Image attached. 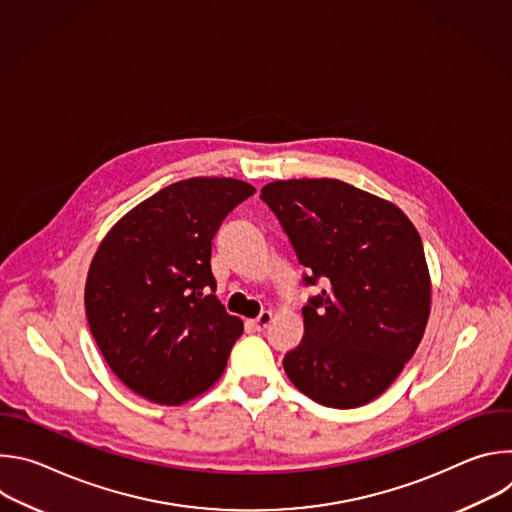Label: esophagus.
Here are the masks:
<instances>
[{
	"label": "esophagus",
	"mask_w": 512,
	"mask_h": 512,
	"mask_svg": "<svg viewBox=\"0 0 512 512\" xmlns=\"http://www.w3.org/2000/svg\"><path fill=\"white\" fill-rule=\"evenodd\" d=\"M271 320H273V312L271 310H263L251 324L255 326V330H265L271 324Z\"/></svg>",
	"instance_id": "34e87169"
}]
</instances>
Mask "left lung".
Masks as SVG:
<instances>
[{
	"mask_svg": "<svg viewBox=\"0 0 512 512\" xmlns=\"http://www.w3.org/2000/svg\"><path fill=\"white\" fill-rule=\"evenodd\" d=\"M296 255L324 281L302 310L304 338L283 369L312 401L352 409L385 393L417 350L431 304L421 237L393 202L342 180H277L261 190Z\"/></svg>",
	"mask_w": 512,
	"mask_h": 512,
	"instance_id": "1",
	"label": "left lung"
}]
</instances>
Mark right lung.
<instances>
[{
  "label": "right lung",
  "instance_id": "obj_1",
  "mask_svg": "<svg viewBox=\"0 0 512 512\" xmlns=\"http://www.w3.org/2000/svg\"><path fill=\"white\" fill-rule=\"evenodd\" d=\"M255 188L188 178L139 202L101 241L87 275L93 338L117 379L160 405H182L221 379L243 320L216 300L212 237Z\"/></svg>",
  "mask_w": 512,
  "mask_h": 512
}]
</instances>
